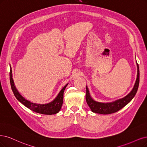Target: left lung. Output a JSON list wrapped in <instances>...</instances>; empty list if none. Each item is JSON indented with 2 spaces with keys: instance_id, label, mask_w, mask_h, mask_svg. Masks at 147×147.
Wrapping results in <instances>:
<instances>
[{
  "instance_id": "8db88e82",
  "label": "left lung",
  "mask_w": 147,
  "mask_h": 147,
  "mask_svg": "<svg viewBox=\"0 0 147 147\" xmlns=\"http://www.w3.org/2000/svg\"><path fill=\"white\" fill-rule=\"evenodd\" d=\"M137 67V79L136 80L134 87L128 95L122 99H119L114 102L108 103L97 102L93 99V98L91 97L88 88L86 86V101L87 102L88 105L90 107L91 111L98 114H102V115H108V114H111L118 111L126 105H127L133 99V97L135 96L138 90L139 84V68L138 63Z\"/></svg>"
}]
</instances>
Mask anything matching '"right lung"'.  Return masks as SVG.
I'll return each instance as SVG.
<instances>
[{"mask_svg": "<svg viewBox=\"0 0 147 147\" xmlns=\"http://www.w3.org/2000/svg\"><path fill=\"white\" fill-rule=\"evenodd\" d=\"M9 80H10V84L11 87L12 91L15 96V97L20 103H22L26 107L29 108L30 110L33 111L36 113L43 114V115H55V114L59 113L61 110L63 104V93L65 88L67 87L68 84L65 85L64 87L59 92L57 96L56 97L55 99L52 102L48 103V104H35L32 103L28 100L25 99L24 97L22 96L16 89V86L14 84V81L12 78V70L11 68L10 69L9 73Z\"/></svg>", "mask_w": 147, "mask_h": 147, "instance_id": "1", "label": "right lung"}]
</instances>
